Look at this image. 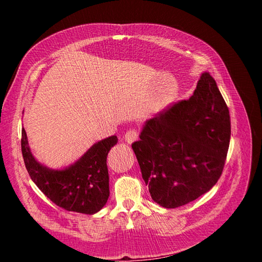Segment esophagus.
<instances>
[{"label": "esophagus", "instance_id": "esophagus-1", "mask_svg": "<svg viewBox=\"0 0 262 262\" xmlns=\"http://www.w3.org/2000/svg\"><path fill=\"white\" fill-rule=\"evenodd\" d=\"M138 137H139L138 131L134 130V129H130V130L126 131L125 134H124V141L128 144H131V143H133L134 141H137Z\"/></svg>", "mask_w": 262, "mask_h": 262}]
</instances>
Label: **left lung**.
<instances>
[{
  "label": "left lung",
  "mask_w": 262,
  "mask_h": 262,
  "mask_svg": "<svg viewBox=\"0 0 262 262\" xmlns=\"http://www.w3.org/2000/svg\"><path fill=\"white\" fill-rule=\"evenodd\" d=\"M229 140L228 108L215 80L204 72L191 97L145 122L132 148L152 199L175 209L216 184Z\"/></svg>",
  "instance_id": "1"
}]
</instances>
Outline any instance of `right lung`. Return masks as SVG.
I'll return each instance as SVG.
<instances>
[{"mask_svg":"<svg viewBox=\"0 0 262 262\" xmlns=\"http://www.w3.org/2000/svg\"><path fill=\"white\" fill-rule=\"evenodd\" d=\"M117 142L116 136L106 138L93 144L68 167L52 169L36 160L30 150L26 131L21 129V153L31 180L58 207L90 215L100 211L107 203V155Z\"/></svg>","mask_w":262,"mask_h":262,"instance_id":"1","label":"right lung"}]
</instances>
